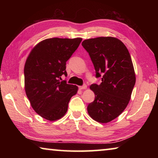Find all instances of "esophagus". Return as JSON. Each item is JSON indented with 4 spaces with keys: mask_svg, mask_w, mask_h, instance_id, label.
<instances>
[{
    "mask_svg": "<svg viewBox=\"0 0 158 158\" xmlns=\"http://www.w3.org/2000/svg\"><path fill=\"white\" fill-rule=\"evenodd\" d=\"M87 89V85H84L82 86H79V89L80 90H85Z\"/></svg>",
    "mask_w": 158,
    "mask_h": 158,
    "instance_id": "obj_1",
    "label": "esophagus"
}]
</instances>
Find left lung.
Instances as JSON below:
<instances>
[{
	"instance_id": "obj_1",
	"label": "left lung",
	"mask_w": 158,
	"mask_h": 158,
	"mask_svg": "<svg viewBox=\"0 0 158 158\" xmlns=\"http://www.w3.org/2000/svg\"><path fill=\"white\" fill-rule=\"evenodd\" d=\"M82 46L89 52L100 85L92 84L95 100L87 107L94 121L106 123L121 114L129 103L136 76L127 47L116 37H99L85 40Z\"/></svg>"
}]
</instances>
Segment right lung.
Masks as SVG:
<instances>
[{"label":"right lung","mask_w":158,"mask_h":158,"mask_svg":"<svg viewBox=\"0 0 158 158\" xmlns=\"http://www.w3.org/2000/svg\"><path fill=\"white\" fill-rule=\"evenodd\" d=\"M82 38H48L35 46L24 65V88L32 108L49 121L64 116L78 87L60 81L67 76L66 62Z\"/></svg>","instance_id":"right-lung-1"}]
</instances>
